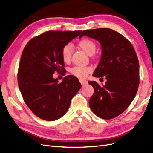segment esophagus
Listing matches in <instances>:
<instances>
[{"instance_id":"esophagus-1","label":"esophagus","mask_w":153,"mask_h":153,"mask_svg":"<svg viewBox=\"0 0 153 153\" xmlns=\"http://www.w3.org/2000/svg\"><path fill=\"white\" fill-rule=\"evenodd\" d=\"M79 82H80V84L82 85H85L86 84H87V81L84 80V79H82V78H80L79 79Z\"/></svg>"}]
</instances>
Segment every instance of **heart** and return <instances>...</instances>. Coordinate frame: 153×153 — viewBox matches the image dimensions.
<instances>
[{
	"label": "heart",
	"mask_w": 153,
	"mask_h": 153,
	"mask_svg": "<svg viewBox=\"0 0 153 153\" xmlns=\"http://www.w3.org/2000/svg\"><path fill=\"white\" fill-rule=\"evenodd\" d=\"M79 47L84 50L85 52L89 55H91L95 52L96 49V45L93 41L89 39H82L78 43ZM73 52V46L71 44L68 43L64 46L62 49L61 55L63 61L65 62H68L70 61L72 56ZM92 71V68L91 66H76L71 68L69 69V71L74 76L84 78Z\"/></svg>",
	"instance_id": "heart-1"
}]
</instances>
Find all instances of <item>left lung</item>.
Segmentation results:
<instances>
[{
  "mask_svg": "<svg viewBox=\"0 0 153 153\" xmlns=\"http://www.w3.org/2000/svg\"><path fill=\"white\" fill-rule=\"evenodd\" d=\"M87 36L98 40L102 54L95 77L105 76V85L89 81L94 92L89 106L95 115L110 119L121 114L135 98L139 85V63L131 43L119 32L108 28L84 30L79 38Z\"/></svg>",
  "mask_w": 153,
  "mask_h": 153,
  "instance_id": "1",
  "label": "left lung"
}]
</instances>
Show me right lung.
<instances>
[{
    "mask_svg": "<svg viewBox=\"0 0 153 153\" xmlns=\"http://www.w3.org/2000/svg\"><path fill=\"white\" fill-rule=\"evenodd\" d=\"M81 30H50L30 39L23 50L18 83L26 105L36 116L52 121L62 117L82 85L78 78L66 76L58 82L53 74L64 71V46Z\"/></svg>",
    "mask_w": 153,
    "mask_h": 153,
    "instance_id": "add662e5",
    "label": "right lung"
}]
</instances>
